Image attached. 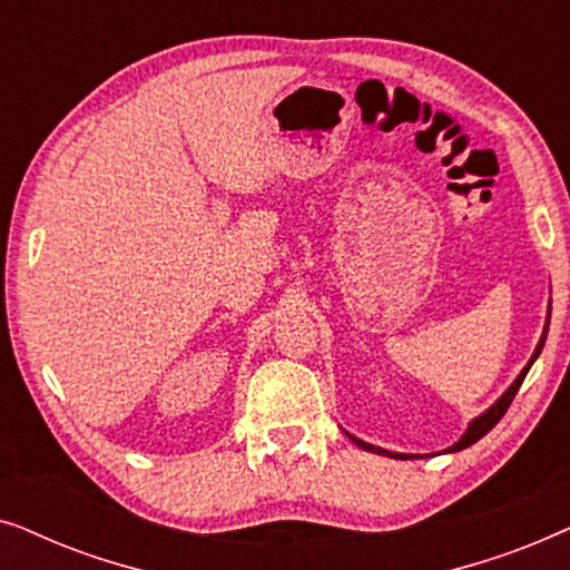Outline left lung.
Masks as SVG:
<instances>
[{"instance_id":"8db88e82","label":"left lung","mask_w":570,"mask_h":570,"mask_svg":"<svg viewBox=\"0 0 570 570\" xmlns=\"http://www.w3.org/2000/svg\"><path fill=\"white\" fill-rule=\"evenodd\" d=\"M544 337H548V324H544V334H542V340H540V345H537V350H534V355H532V361L527 363V368L519 373L517 376V381H513V384L509 386V392H505L501 400H498L493 407H490L488 412H482L480 417H474L472 423H470V428H466V433L462 435V441L459 443H454V446H451L449 451H462V449H466V446H472L474 441H480L482 435H485L488 431H493V428L498 425V420H501L503 415H505V410L511 407V402H513V396H517V392H519V386L524 384V379H527V373H529V368H532V363L537 361V355L542 353V345H544ZM350 439H353L357 446L361 449H365V451H373V454H384V456H392V459H412L410 454H392V451H386V449H379V446H371V443H365V441H361V439H355V435H350Z\"/></svg>"}]
</instances>
